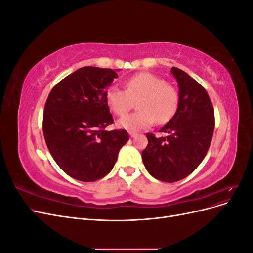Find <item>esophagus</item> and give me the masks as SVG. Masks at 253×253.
I'll use <instances>...</instances> for the list:
<instances>
[{"label":"esophagus","mask_w":253,"mask_h":253,"mask_svg":"<svg viewBox=\"0 0 253 253\" xmlns=\"http://www.w3.org/2000/svg\"><path fill=\"white\" fill-rule=\"evenodd\" d=\"M128 135H129V136H131V137H132V138H133V137H135V136H136L137 134H136V133H134V132H129V133H128Z\"/></svg>","instance_id":"obj_1"}]
</instances>
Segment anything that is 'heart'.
<instances>
[{
  "mask_svg": "<svg viewBox=\"0 0 253 253\" xmlns=\"http://www.w3.org/2000/svg\"><path fill=\"white\" fill-rule=\"evenodd\" d=\"M125 90L112 86L105 93L109 109L117 116H124L133 108L138 111L118 120L117 126L128 132H138L151 126L156 120L164 125L177 112L179 95L165 79L152 73L141 72L129 76L124 81Z\"/></svg>",
  "mask_w": 253,
  "mask_h": 253,
  "instance_id": "b5f03b06",
  "label": "heart"
}]
</instances>
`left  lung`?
Wrapping results in <instances>:
<instances>
[{"label": "left lung", "instance_id": "left-lung-1", "mask_svg": "<svg viewBox=\"0 0 253 253\" xmlns=\"http://www.w3.org/2000/svg\"><path fill=\"white\" fill-rule=\"evenodd\" d=\"M179 87V105L174 117L160 129L165 137L148 133L142 162L158 180L175 182L186 178L200 166L211 144L214 110L206 89L192 77L172 67Z\"/></svg>", "mask_w": 253, "mask_h": 253}]
</instances>
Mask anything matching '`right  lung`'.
<instances>
[{
  "label": "right lung",
  "mask_w": 253,
  "mask_h": 253,
  "mask_svg": "<svg viewBox=\"0 0 253 253\" xmlns=\"http://www.w3.org/2000/svg\"><path fill=\"white\" fill-rule=\"evenodd\" d=\"M115 78L111 68L81 67L56 84L45 103V142L57 165L77 180L109 174L128 140L126 129H104L114 122L105 93Z\"/></svg>",
  "instance_id": "add662e5"
}]
</instances>
